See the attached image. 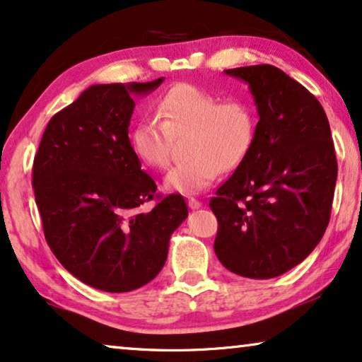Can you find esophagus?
I'll return each mask as SVG.
<instances>
[{
  "label": "esophagus",
  "instance_id": "esophagus-1",
  "mask_svg": "<svg viewBox=\"0 0 362 362\" xmlns=\"http://www.w3.org/2000/svg\"><path fill=\"white\" fill-rule=\"evenodd\" d=\"M188 208H192V210H197V208L202 206V203L197 200V198H188Z\"/></svg>",
  "mask_w": 362,
  "mask_h": 362
}]
</instances>
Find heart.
Returning a JSON list of instances; mask_svg holds the SVG:
<instances>
[{
	"instance_id": "obj_1",
	"label": "heart",
	"mask_w": 362,
	"mask_h": 362,
	"mask_svg": "<svg viewBox=\"0 0 362 362\" xmlns=\"http://www.w3.org/2000/svg\"><path fill=\"white\" fill-rule=\"evenodd\" d=\"M156 119L131 129L132 154L144 167L170 164L174 141L187 136L188 159L167 174V190L193 195L205 190L220 172L234 170L251 151L257 129L256 108L243 98L223 100L210 90L179 83L156 103Z\"/></svg>"
}]
</instances>
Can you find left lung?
Segmentation results:
<instances>
[{
	"label": "left lung",
	"mask_w": 362,
	"mask_h": 362,
	"mask_svg": "<svg viewBox=\"0 0 362 362\" xmlns=\"http://www.w3.org/2000/svg\"><path fill=\"white\" fill-rule=\"evenodd\" d=\"M246 81L257 106L252 147L216 190L215 252L228 271L272 279L297 266L327 230L334 197V146L320 101L274 65L225 70Z\"/></svg>",
	"instance_id": "left-lung-1"
}]
</instances>
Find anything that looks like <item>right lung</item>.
I'll return each mask as SVG.
<instances>
[{"mask_svg":"<svg viewBox=\"0 0 362 362\" xmlns=\"http://www.w3.org/2000/svg\"><path fill=\"white\" fill-rule=\"evenodd\" d=\"M162 81L88 86L50 118L34 157V195L50 251L74 277L105 292L149 284L188 216L175 193L141 211L157 185L129 146L132 95Z\"/></svg>","mask_w":362,"mask_h":362,"instance_id":"add662e5","label":"right lung"}]
</instances>
